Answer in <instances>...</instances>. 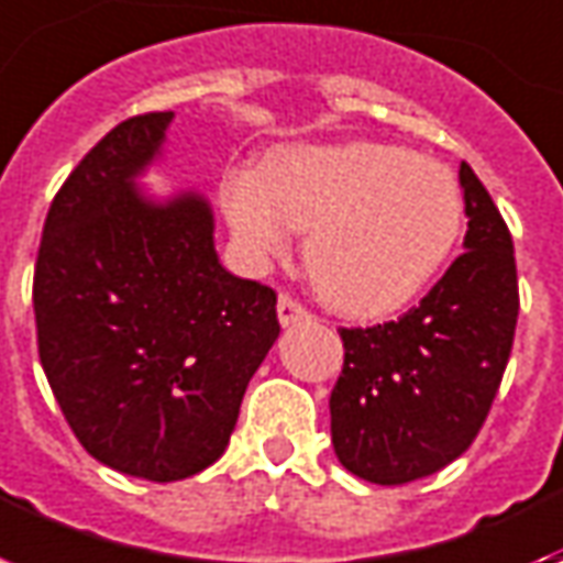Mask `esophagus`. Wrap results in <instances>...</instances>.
<instances>
[{
	"label": "esophagus",
	"mask_w": 563,
	"mask_h": 563,
	"mask_svg": "<svg viewBox=\"0 0 563 563\" xmlns=\"http://www.w3.org/2000/svg\"><path fill=\"white\" fill-rule=\"evenodd\" d=\"M277 319H280L283 328H289V324H300V321L310 319V312H307V307H300L291 295H280V300H277Z\"/></svg>",
	"instance_id": "1"
}]
</instances>
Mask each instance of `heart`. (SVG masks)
Masks as SVG:
<instances>
[{
	"instance_id": "heart-1",
	"label": "heart",
	"mask_w": 563,
	"mask_h": 563,
	"mask_svg": "<svg viewBox=\"0 0 563 563\" xmlns=\"http://www.w3.org/2000/svg\"><path fill=\"white\" fill-rule=\"evenodd\" d=\"M221 209L253 260L283 256L289 230L310 233L312 289L351 319H384L419 298L463 221L449 167L380 141L274 150L260 170L221 179Z\"/></svg>"
}]
</instances>
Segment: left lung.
<instances>
[{
	"instance_id": "obj_1",
	"label": "left lung",
	"mask_w": 563,
	"mask_h": 563,
	"mask_svg": "<svg viewBox=\"0 0 563 563\" xmlns=\"http://www.w3.org/2000/svg\"><path fill=\"white\" fill-rule=\"evenodd\" d=\"M466 251L419 307L375 328H342L330 393L339 463L372 484H407L461 457L482 431L508 366L520 289L505 218L461 162Z\"/></svg>"
}]
</instances>
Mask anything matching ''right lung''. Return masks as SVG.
<instances>
[{"label":"right lung","instance_id":"right-lung-1","mask_svg":"<svg viewBox=\"0 0 563 563\" xmlns=\"http://www.w3.org/2000/svg\"><path fill=\"white\" fill-rule=\"evenodd\" d=\"M170 120H123L76 165L46 214L32 289L41 366L76 440L158 484L224 454L280 336L274 289L218 260L203 197L135 191Z\"/></svg>","mask_w":563,"mask_h":563}]
</instances>
